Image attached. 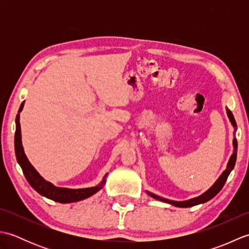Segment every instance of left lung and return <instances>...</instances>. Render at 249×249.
<instances>
[{"label":"left lung","mask_w":249,"mask_h":249,"mask_svg":"<svg viewBox=\"0 0 249 249\" xmlns=\"http://www.w3.org/2000/svg\"><path fill=\"white\" fill-rule=\"evenodd\" d=\"M227 114H228L229 119H230V122L232 123V125H233V127L236 129L235 120L233 118V114H232V112H231L229 109H227ZM233 146H234L233 154H232L231 157H230V160H229L228 165H227L226 170L223 173H221V176L218 178L217 181L214 183L213 186L211 187L209 190H206L204 194L199 196V197L193 198V199L186 200V201H172V200H168V199H165V198H161V197H160V196H156V195L152 194V193H149V192H147V194H149L151 197H153L154 199H157V200H160V201H163V202H167V203H170V204H172L174 206H178V208H190V206H194V205H197V204H200V203L206 202V201H209V200H211L212 198H214L215 196L220 192L221 188L224 187V185H225V183L227 181V178H228L231 170L234 168L235 161H236V152H237V141H236L235 138L233 139Z\"/></svg>","instance_id":"8db88e82"}]
</instances>
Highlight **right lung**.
Here are the masks:
<instances>
[{
  "label": "right lung",
  "instance_id": "1",
  "mask_svg": "<svg viewBox=\"0 0 249 249\" xmlns=\"http://www.w3.org/2000/svg\"><path fill=\"white\" fill-rule=\"evenodd\" d=\"M24 102L21 104L18 114L16 116V133H15V152L16 157H17V161L22 169L24 177L26 181L30 183V185L33 187L37 193L40 194L44 197L55 201V202L60 203H71V202H77L83 199H87L91 197L92 195L96 194L99 189H102L103 185L105 184V178L103 182L100 183L98 186L89 187V188H80V189H70V188H62L56 187L53 184L46 181L44 178L39 176V173L35 170V168L31 165L28 158H26L22 142H21V128H20V112L22 111Z\"/></svg>",
  "mask_w": 249,
  "mask_h": 249
}]
</instances>
